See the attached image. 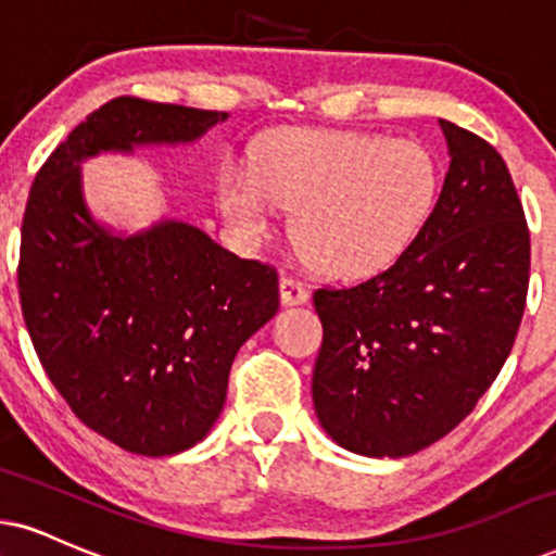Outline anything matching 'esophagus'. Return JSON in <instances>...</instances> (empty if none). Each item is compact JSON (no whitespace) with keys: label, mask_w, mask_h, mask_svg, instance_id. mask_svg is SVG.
<instances>
[{"label":"esophagus","mask_w":556,"mask_h":556,"mask_svg":"<svg viewBox=\"0 0 556 556\" xmlns=\"http://www.w3.org/2000/svg\"><path fill=\"white\" fill-rule=\"evenodd\" d=\"M279 300L282 305H305L307 303V290L303 282L295 277H282L279 279Z\"/></svg>","instance_id":"obj_1"}]
</instances>
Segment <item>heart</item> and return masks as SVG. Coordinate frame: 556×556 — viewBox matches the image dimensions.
Here are the masks:
<instances>
[{"instance_id": "heart-1", "label": "heart", "mask_w": 556, "mask_h": 556, "mask_svg": "<svg viewBox=\"0 0 556 556\" xmlns=\"http://www.w3.org/2000/svg\"><path fill=\"white\" fill-rule=\"evenodd\" d=\"M440 186L438 160L419 142L282 129L256 147L251 173H219L217 199L245 232L264 230L271 204L295 210L290 236L305 264L326 277L365 279L417 243Z\"/></svg>"}]
</instances>
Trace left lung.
<instances>
[{"label": "left lung", "mask_w": 556, "mask_h": 556, "mask_svg": "<svg viewBox=\"0 0 556 556\" xmlns=\"http://www.w3.org/2000/svg\"><path fill=\"white\" fill-rule=\"evenodd\" d=\"M440 126L451 165L417 243L376 277L313 295L324 326L313 406L359 456H412L464 422L523 318L531 238L505 160Z\"/></svg>", "instance_id": "8db88e82"}]
</instances>
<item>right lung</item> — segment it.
<instances>
[{
  "label": "right lung",
  "mask_w": 556,
  "mask_h": 556,
  "mask_svg": "<svg viewBox=\"0 0 556 556\" xmlns=\"http://www.w3.org/2000/svg\"><path fill=\"white\" fill-rule=\"evenodd\" d=\"M223 111L113 98L36 173L17 287L51 383L83 422L137 456H173L217 422L245 339L279 307L277 269L163 219L113 236L92 219L79 163L142 144H189Z\"/></svg>",
  "instance_id": "right-lung-1"
}]
</instances>
